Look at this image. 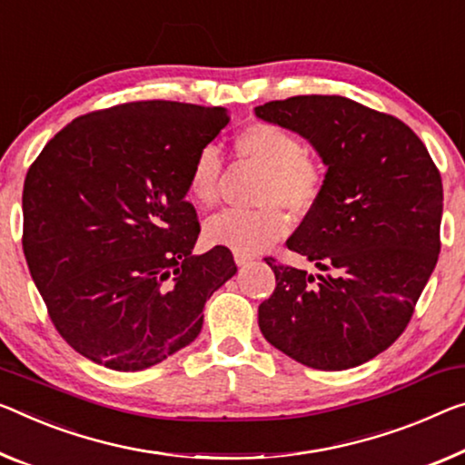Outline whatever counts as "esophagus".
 Returning <instances> with one entry per match:
<instances>
[{
    "label": "esophagus",
    "mask_w": 465,
    "mask_h": 465,
    "mask_svg": "<svg viewBox=\"0 0 465 465\" xmlns=\"http://www.w3.org/2000/svg\"><path fill=\"white\" fill-rule=\"evenodd\" d=\"M234 262H237V266H247V263L253 262V255L234 252Z\"/></svg>",
    "instance_id": "34e87169"
}]
</instances>
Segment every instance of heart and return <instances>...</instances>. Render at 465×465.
Segmentation results:
<instances>
[{
    "mask_svg": "<svg viewBox=\"0 0 465 465\" xmlns=\"http://www.w3.org/2000/svg\"><path fill=\"white\" fill-rule=\"evenodd\" d=\"M234 152L242 162L263 168L257 187V210H226L210 218L203 237L210 245L241 253H257L289 232L287 208L303 216L318 203L324 187V170L302 139L272 123H252L234 137ZM223 184V158L218 149L205 145L193 158L187 187L195 203L210 208L218 202Z\"/></svg>",
    "mask_w": 465,
    "mask_h": 465,
    "instance_id": "1",
    "label": "heart"
}]
</instances>
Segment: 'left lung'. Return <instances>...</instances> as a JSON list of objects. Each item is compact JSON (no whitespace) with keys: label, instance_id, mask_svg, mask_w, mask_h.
<instances>
[{"label":"left lung","instance_id":"1","mask_svg":"<svg viewBox=\"0 0 465 465\" xmlns=\"http://www.w3.org/2000/svg\"><path fill=\"white\" fill-rule=\"evenodd\" d=\"M255 116L302 134L326 170L322 195L287 241L322 274L282 266L257 310L270 345L316 370L370 361L410 324L440 252L442 183L401 120L341 95H297Z\"/></svg>","mask_w":465,"mask_h":465}]
</instances>
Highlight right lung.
Masks as SVG:
<instances>
[{
  "instance_id": "right-lung-1",
  "label": "right lung",
  "mask_w": 465,
  "mask_h": 465,
  "mask_svg": "<svg viewBox=\"0 0 465 465\" xmlns=\"http://www.w3.org/2000/svg\"><path fill=\"white\" fill-rule=\"evenodd\" d=\"M226 108L133 102L64 126L28 168L23 249L55 331L87 360L137 372L197 339L237 272L199 237L187 174Z\"/></svg>"
}]
</instances>
